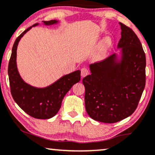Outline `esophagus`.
Here are the masks:
<instances>
[{
  "label": "esophagus",
  "mask_w": 155,
  "mask_h": 155,
  "mask_svg": "<svg viewBox=\"0 0 155 155\" xmlns=\"http://www.w3.org/2000/svg\"><path fill=\"white\" fill-rule=\"evenodd\" d=\"M89 74V70L87 68H83L81 70V77H85L86 76H87Z\"/></svg>",
  "instance_id": "1"
}]
</instances>
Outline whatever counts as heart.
I'll use <instances>...</instances> for the list:
<instances>
[{
    "instance_id": "heart-1",
    "label": "heart",
    "mask_w": 155,
    "mask_h": 155,
    "mask_svg": "<svg viewBox=\"0 0 155 155\" xmlns=\"http://www.w3.org/2000/svg\"><path fill=\"white\" fill-rule=\"evenodd\" d=\"M111 44V39L110 37H105L102 40L101 42H100V53H103L106 50L109 48V46Z\"/></svg>"
}]
</instances>
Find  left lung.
<instances>
[{"label": "left lung", "mask_w": 155, "mask_h": 155, "mask_svg": "<svg viewBox=\"0 0 155 155\" xmlns=\"http://www.w3.org/2000/svg\"><path fill=\"white\" fill-rule=\"evenodd\" d=\"M119 24L120 60L115 53L91 64V75L82 80L87 113L107 124L118 122L135 111L146 83V56L140 40L131 28Z\"/></svg>", "instance_id": "left-lung-1"}]
</instances>
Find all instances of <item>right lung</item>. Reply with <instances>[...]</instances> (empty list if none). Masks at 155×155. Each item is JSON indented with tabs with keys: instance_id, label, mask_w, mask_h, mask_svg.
<instances>
[{
	"instance_id": "add662e5",
	"label": "right lung",
	"mask_w": 155,
	"mask_h": 155,
	"mask_svg": "<svg viewBox=\"0 0 155 155\" xmlns=\"http://www.w3.org/2000/svg\"><path fill=\"white\" fill-rule=\"evenodd\" d=\"M57 20L43 21L45 25L57 24ZM29 27L16 38L12 48L8 63V74L11 93L14 101L30 116L37 119H49L57 114L61 107L63 99L72 86L81 79L79 70L62 76L61 79L45 88H37L28 84L21 79L16 66V50L20 40L32 27Z\"/></svg>"
}]
</instances>
